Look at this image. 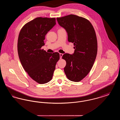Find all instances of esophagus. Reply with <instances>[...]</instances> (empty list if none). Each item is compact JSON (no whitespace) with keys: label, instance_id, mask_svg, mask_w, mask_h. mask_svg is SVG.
Returning a JSON list of instances; mask_svg holds the SVG:
<instances>
[{"label":"esophagus","instance_id":"esophagus-1","mask_svg":"<svg viewBox=\"0 0 120 120\" xmlns=\"http://www.w3.org/2000/svg\"><path fill=\"white\" fill-rule=\"evenodd\" d=\"M63 53H60V58L61 59L62 57H63Z\"/></svg>","mask_w":120,"mask_h":120}]
</instances>
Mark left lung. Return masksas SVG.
<instances>
[{"label":"left lung","mask_w":120,"mask_h":120,"mask_svg":"<svg viewBox=\"0 0 120 120\" xmlns=\"http://www.w3.org/2000/svg\"><path fill=\"white\" fill-rule=\"evenodd\" d=\"M59 25L68 34V41L74 44V53H65L66 62L64 68L69 80L79 82L90 72L95 60L98 50L97 37L90 22L84 17L70 14L57 18Z\"/></svg>","instance_id":"obj_1"}]
</instances>
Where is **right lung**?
<instances>
[{"label": "right lung", "instance_id": "right-lung-1", "mask_svg": "<svg viewBox=\"0 0 120 120\" xmlns=\"http://www.w3.org/2000/svg\"><path fill=\"white\" fill-rule=\"evenodd\" d=\"M56 24L55 18L37 17L21 30L17 42L18 56L29 75L40 84L52 79L59 53H49L41 49L47 33Z\"/></svg>", "mask_w": 120, "mask_h": 120}]
</instances>
